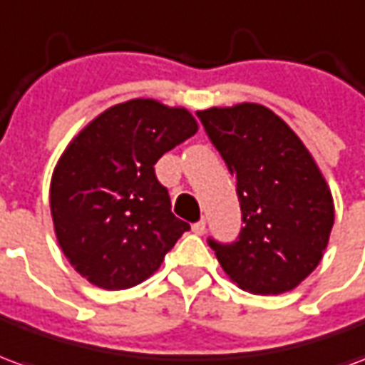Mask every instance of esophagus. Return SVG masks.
<instances>
[{
    "instance_id": "obj_1",
    "label": "esophagus",
    "mask_w": 365,
    "mask_h": 365,
    "mask_svg": "<svg viewBox=\"0 0 365 365\" xmlns=\"http://www.w3.org/2000/svg\"><path fill=\"white\" fill-rule=\"evenodd\" d=\"M191 229H193V232H195V235H199V237H201V235H205V229H207V222H205V221H199V222H193V227H191Z\"/></svg>"
}]
</instances>
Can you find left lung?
Segmentation results:
<instances>
[{"mask_svg": "<svg viewBox=\"0 0 365 365\" xmlns=\"http://www.w3.org/2000/svg\"><path fill=\"white\" fill-rule=\"evenodd\" d=\"M221 152L245 227L232 245L209 240L217 260L240 289L279 295L297 287L324 256L334 201L321 168L291 127L258 103L197 111Z\"/></svg>", "mask_w": 365, "mask_h": 365, "instance_id": "1", "label": "left lung"}]
</instances>
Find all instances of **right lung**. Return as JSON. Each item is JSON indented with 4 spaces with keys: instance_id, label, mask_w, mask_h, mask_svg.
Instances as JSON below:
<instances>
[{
    "instance_id": "add662e5",
    "label": "right lung",
    "mask_w": 365,
    "mask_h": 365,
    "mask_svg": "<svg viewBox=\"0 0 365 365\" xmlns=\"http://www.w3.org/2000/svg\"><path fill=\"white\" fill-rule=\"evenodd\" d=\"M197 128L185 107L136 97L70 140L52 172L51 213L62 252L88 282L109 291L143 283L190 230L154 164Z\"/></svg>"
}]
</instances>
